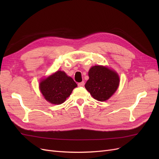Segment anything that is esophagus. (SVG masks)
<instances>
[{
	"mask_svg": "<svg viewBox=\"0 0 159 159\" xmlns=\"http://www.w3.org/2000/svg\"><path fill=\"white\" fill-rule=\"evenodd\" d=\"M78 85L79 87H84V85H85V83H84V81H81V82L78 83Z\"/></svg>",
	"mask_w": 159,
	"mask_h": 159,
	"instance_id": "34e87169",
	"label": "esophagus"
}]
</instances>
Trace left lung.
<instances>
[{"instance_id":"obj_1","label":"left lung","mask_w":159,"mask_h":159,"mask_svg":"<svg viewBox=\"0 0 159 159\" xmlns=\"http://www.w3.org/2000/svg\"><path fill=\"white\" fill-rule=\"evenodd\" d=\"M85 85L92 97L99 102L107 100L118 88L119 78L116 72L106 67L95 66L89 71Z\"/></svg>"}]
</instances>
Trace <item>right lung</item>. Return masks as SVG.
<instances>
[{
    "label": "right lung",
    "instance_id": "add662e5",
    "mask_svg": "<svg viewBox=\"0 0 159 159\" xmlns=\"http://www.w3.org/2000/svg\"><path fill=\"white\" fill-rule=\"evenodd\" d=\"M77 84L64 71H57L40 83V89L44 98L52 104L63 103Z\"/></svg>",
    "mask_w": 159,
    "mask_h": 159
}]
</instances>
